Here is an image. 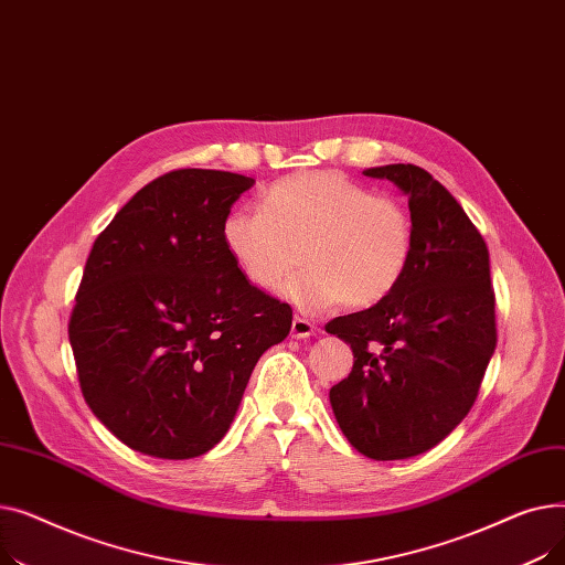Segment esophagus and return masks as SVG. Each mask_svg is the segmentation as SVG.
<instances>
[{"mask_svg":"<svg viewBox=\"0 0 565 565\" xmlns=\"http://www.w3.org/2000/svg\"><path fill=\"white\" fill-rule=\"evenodd\" d=\"M313 332H316V324H313L311 320H307V318H302V316H295V318H292L290 334H292L295 339H307V337H311Z\"/></svg>","mask_w":565,"mask_h":565,"instance_id":"esophagus-1","label":"esophagus"}]
</instances>
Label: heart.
<instances>
[{
    "label": "heart",
    "mask_w": 565,
    "mask_h": 565,
    "mask_svg": "<svg viewBox=\"0 0 565 565\" xmlns=\"http://www.w3.org/2000/svg\"><path fill=\"white\" fill-rule=\"evenodd\" d=\"M222 243L260 290L281 288L305 258L309 270L284 292L313 313L339 302L366 309L390 298L407 273L414 237L396 199L373 194L339 171H305L267 190L263 211L228 213Z\"/></svg>",
    "instance_id": "b5f03b06"
}]
</instances>
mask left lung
I'll return each instance as SVG.
<instances>
[{
	"instance_id": "left-lung-1",
	"label": "left lung",
	"mask_w": 565,
	"mask_h": 565,
	"mask_svg": "<svg viewBox=\"0 0 565 565\" xmlns=\"http://www.w3.org/2000/svg\"><path fill=\"white\" fill-rule=\"evenodd\" d=\"M364 175L407 196L414 245L390 298L324 324L354 354L330 403L362 456L403 460L439 444L479 396L497 345L490 254L462 205L426 169L384 164Z\"/></svg>"
}]
</instances>
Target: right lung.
<instances>
[{
  "mask_svg": "<svg viewBox=\"0 0 565 565\" xmlns=\"http://www.w3.org/2000/svg\"><path fill=\"white\" fill-rule=\"evenodd\" d=\"M254 178L178 169L141 188L86 258L68 339L84 401L126 447L188 460L231 428L260 354L292 311L222 243Z\"/></svg>",
  "mask_w": 565,
  "mask_h": 565,
  "instance_id": "1",
  "label": "right lung"
}]
</instances>
